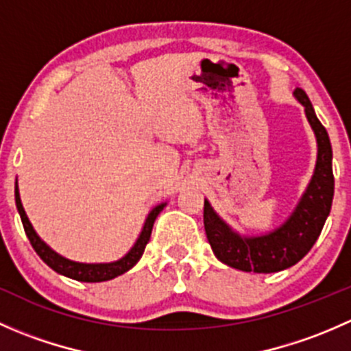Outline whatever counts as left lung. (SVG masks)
Masks as SVG:
<instances>
[{"instance_id":"obj_1","label":"left lung","mask_w":351,"mask_h":351,"mask_svg":"<svg viewBox=\"0 0 351 351\" xmlns=\"http://www.w3.org/2000/svg\"><path fill=\"white\" fill-rule=\"evenodd\" d=\"M293 95L304 105L307 120L316 134L317 159L313 178L292 215L268 234L246 238L232 231L215 214L208 200L204 202L205 234L212 251L217 260L236 270L274 274L295 265L309 253L316 239L319 238L331 210L335 176H332V151L329 136L316 117L306 91L295 88Z\"/></svg>"}]
</instances>
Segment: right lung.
I'll use <instances>...</instances> for the list:
<instances>
[{
	"mask_svg": "<svg viewBox=\"0 0 351 351\" xmlns=\"http://www.w3.org/2000/svg\"><path fill=\"white\" fill-rule=\"evenodd\" d=\"M15 202H16V208H19L20 219H22L25 234H27L28 241H30L32 247L35 250V253H37L38 256L42 258V261H44L45 265H49L52 270L77 282H105V280H112V278L129 271L130 268L141 260V256H143L144 250H146V244L149 243L151 231H153L156 217H158L159 212H161L166 205V204L156 205L153 210L149 212V215H147L146 222H144V228L143 231H141L136 244L130 247V251L123 258H120V260L117 261H112V263H77V261H71L67 260V258L61 256V254H58L54 250H51L47 244L38 238L35 229L32 228L30 221H28L27 214H25L22 200H20L19 185H16V183H15Z\"/></svg>",
	"mask_w": 351,
	"mask_h": 351,
	"instance_id": "right-lung-1",
	"label": "right lung"
}]
</instances>
